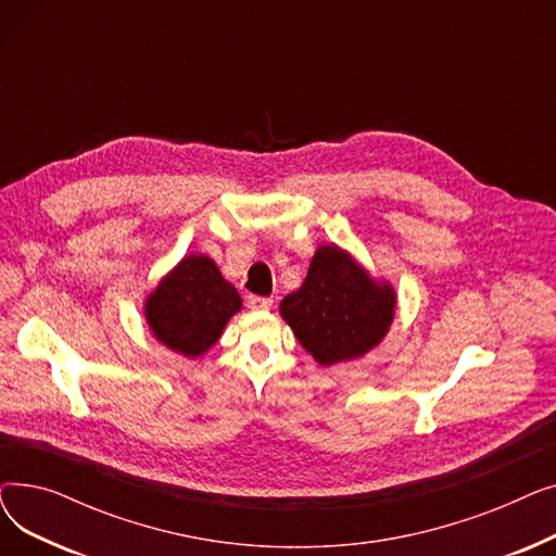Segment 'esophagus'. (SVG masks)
Returning a JSON list of instances; mask_svg holds the SVG:
<instances>
[{"label": "esophagus", "mask_w": 556, "mask_h": 556, "mask_svg": "<svg viewBox=\"0 0 556 556\" xmlns=\"http://www.w3.org/2000/svg\"><path fill=\"white\" fill-rule=\"evenodd\" d=\"M248 306L254 311H266L273 306L270 298H261V295H248Z\"/></svg>", "instance_id": "1"}]
</instances>
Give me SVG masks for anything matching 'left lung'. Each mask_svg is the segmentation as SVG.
Returning <instances> with one entry per match:
<instances>
[{
    "mask_svg": "<svg viewBox=\"0 0 556 556\" xmlns=\"http://www.w3.org/2000/svg\"><path fill=\"white\" fill-rule=\"evenodd\" d=\"M281 315L319 365L363 356L388 333L394 293L376 286L338 248H319L300 290L281 302Z\"/></svg>",
    "mask_w": 556,
    "mask_h": 556,
    "instance_id": "obj_1",
    "label": "left lung"
}]
</instances>
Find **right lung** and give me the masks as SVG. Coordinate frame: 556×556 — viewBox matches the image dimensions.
I'll return each mask as SVG.
<instances>
[{"instance_id": "right-lung-1", "label": "right lung", "mask_w": 556, "mask_h": 556, "mask_svg": "<svg viewBox=\"0 0 556 556\" xmlns=\"http://www.w3.org/2000/svg\"><path fill=\"white\" fill-rule=\"evenodd\" d=\"M241 298L202 254L180 261L146 302V319L160 342L185 356H200L220 338Z\"/></svg>"}]
</instances>
